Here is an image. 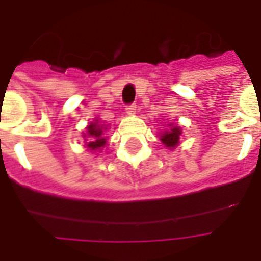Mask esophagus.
Here are the masks:
<instances>
[{"mask_svg": "<svg viewBox=\"0 0 261 261\" xmlns=\"http://www.w3.org/2000/svg\"><path fill=\"white\" fill-rule=\"evenodd\" d=\"M137 112V105H128L127 108H125V113L128 114V116H134Z\"/></svg>", "mask_w": 261, "mask_h": 261, "instance_id": "esophagus-1", "label": "esophagus"}]
</instances>
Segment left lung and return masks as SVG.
Returning a JSON list of instances; mask_svg holds the SVG:
<instances>
[{"label": "left lung", "instance_id": "left-lung-1", "mask_svg": "<svg viewBox=\"0 0 261 261\" xmlns=\"http://www.w3.org/2000/svg\"><path fill=\"white\" fill-rule=\"evenodd\" d=\"M180 136L181 127L170 123V124L166 125V128L164 131H161L159 140L168 149H175L179 145V142H180Z\"/></svg>", "mask_w": 261, "mask_h": 261}]
</instances>
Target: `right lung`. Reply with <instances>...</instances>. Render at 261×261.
I'll use <instances>...</instances> for the list:
<instances>
[{
  "label": "right lung",
  "instance_id": "1",
  "mask_svg": "<svg viewBox=\"0 0 261 261\" xmlns=\"http://www.w3.org/2000/svg\"><path fill=\"white\" fill-rule=\"evenodd\" d=\"M108 127L109 125L103 124L97 117H95V120L85 127V133H82V137L86 148L91 152H100V149L106 145L108 137L105 136V133L108 131Z\"/></svg>",
  "mask_w": 261,
  "mask_h": 261
}]
</instances>
